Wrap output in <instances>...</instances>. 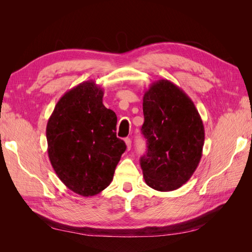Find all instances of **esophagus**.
<instances>
[{
	"label": "esophagus",
	"mask_w": 252,
	"mask_h": 252,
	"mask_svg": "<svg viewBox=\"0 0 252 252\" xmlns=\"http://www.w3.org/2000/svg\"><path fill=\"white\" fill-rule=\"evenodd\" d=\"M125 144H126L127 150H130V148H131V140L129 139V138H126L125 139Z\"/></svg>",
	"instance_id": "34e87169"
}]
</instances>
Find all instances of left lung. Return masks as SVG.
<instances>
[{"label": "left lung", "mask_w": 252, "mask_h": 252, "mask_svg": "<svg viewBox=\"0 0 252 252\" xmlns=\"http://www.w3.org/2000/svg\"><path fill=\"white\" fill-rule=\"evenodd\" d=\"M146 155L140 159L146 184L172 191L195 171L205 141L203 121L193 102L168 80L152 83L143 96Z\"/></svg>", "instance_id": "1"}]
</instances>
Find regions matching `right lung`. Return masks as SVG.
<instances>
[{"label":"right lung","instance_id":"right-lung-1","mask_svg":"<svg viewBox=\"0 0 252 252\" xmlns=\"http://www.w3.org/2000/svg\"><path fill=\"white\" fill-rule=\"evenodd\" d=\"M103 88L85 81L60 98L48 120V157L71 191L93 196L108 187L124 141L117 138V116L103 104Z\"/></svg>","mask_w":252,"mask_h":252}]
</instances>
